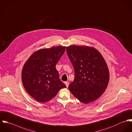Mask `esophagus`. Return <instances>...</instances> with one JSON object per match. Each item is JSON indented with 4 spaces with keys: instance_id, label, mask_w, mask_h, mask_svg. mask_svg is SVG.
<instances>
[{
    "instance_id": "34e87169",
    "label": "esophagus",
    "mask_w": 132,
    "mask_h": 132,
    "mask_svg": "<svg viewBox=\"0 0 132 132\" xmlns=\"http://www.w3.org/2000/svg\"><path fill=\"white\" fill-rule=\"evenodd\" d=\"M64 83H65V85H66V87L68 88V86H69V82H68V81H65Z\"/></svg>"
}]
</instances>
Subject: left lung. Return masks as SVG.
I'll list each match as a JSON object with an SVG mask.
<instances>
[{
  "label": "left lung",
  "mask_w": 132,
  "mask_h": 132,
  "mask_svg": "<svg viewBox=\"0 0 132 132\" xmlns=\"http://www.w3.org/2000/svg\"><path fill=\"white\" fill-rule=\"evenodd\" d=\"M67 54L75 71V78L69 86L73 96L87 104L99 98L107 88L109 68L101 53L95 47L72 45Z\"/></svg>",
  "instance_id": "obj_1"
}]
</instances>
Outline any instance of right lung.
Masks as SVG:
<instances>
[{
	"mask_svg": "<svg viewBox=\"0 0 132 132\" xmlns=\"http://www.w3.org/2000/svg\"><path fill=\"white\" fill-rule=\"evenodd\" d=\"M65 50L63 46L39 49L25 62L21 72L22 84L27 93L36 101H48L60 89L66 88L56 69Z\"/></svg>",
	"mask_w": 132,
	"mask_h": 132,
	"instance_id": "1",
	"label": "right lung"
}]
</instances>
